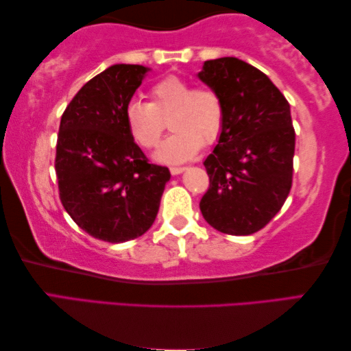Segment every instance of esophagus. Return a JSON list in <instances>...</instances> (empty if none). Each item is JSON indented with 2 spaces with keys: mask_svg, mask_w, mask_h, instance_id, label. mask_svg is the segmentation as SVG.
I'll use <instances>...</instances> for the list:
<instances>
[{
  "mask_svg": "<svg viewBox=\"0 0 351 351\" xmlns=\"http://www.w3.org/2000/svg\"><path fill=\"white\" fill-rule=\"evenodd\" d=\"M185 169H186L185 166H172V168H169V171H171V174H172V176L180 174V172H183Z\"/></svg>",
  "mask_w": 351,
  "mask_h": 351,
  "instance_id": "obj_1",
  "label": "esophagus"
}]
</instances>
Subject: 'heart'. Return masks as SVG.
Segmentation results:
<instances>
[{"label":"heart","mask_w":351,"mask_h":351,"mask_svg":"<svg viewBox=\"0 0 351 351\" xmlns=\"http://www.w3.org/2000/svg\"><path fill=\"white\" fill-rule=\"evenodd\" d=\"M147 96L149 102L130 101L124 119L132 138L145 149L158 146L169 119L172 134L157 154L160 162H183L191 158L202 143L211 145L219 138L226 108L215 88L193 87L185 79L168 76L155 82Z\"/></svg>","instance_id":"obj_1"}]
</instances>
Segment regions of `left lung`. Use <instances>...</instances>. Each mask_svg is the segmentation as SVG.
<instances>
[{"label":"left lung","instance_id":"obj_1","mask_svg":"<svg viewBox=\"0 0 351 351\" xmlns=\"http://www.w3.org/2000/svg\"><path fill=\"white\" fill-rule=\"evenodd\" d=\"M199 79L221 95L226 119L204 162L210 186L200 211L222 233L266 227L289 196L295 130L289 102L266 74L237 57L206 60Z\"/></svg>","mask_w":351,"mask_h":351}]
</instances>
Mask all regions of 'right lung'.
Masks as SVG:
<instances>
[{
    "label": "right lung",
    "mask_w": 351,
    "mask_h": 351,
    "mask_svg": "<svg viewBox=\"0 0 351 351\" xmlns=\"http://www.w3.org/2000/svg\"><path fill=\"white\" fill-rule=\"evenodd\" d=\"M147 73L113 65L90 79L62 114L56 145L59 197L77 226L96 239L125 243L146 233L169 180L149 163L125 125L124 110Z\"/></svg>",
    "instance_id": "right-lung-1"
}]
</instances>
